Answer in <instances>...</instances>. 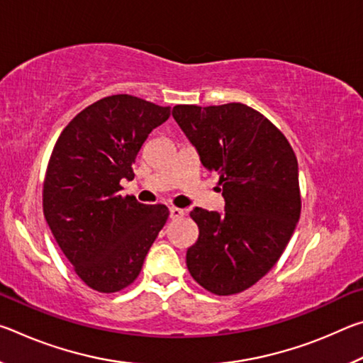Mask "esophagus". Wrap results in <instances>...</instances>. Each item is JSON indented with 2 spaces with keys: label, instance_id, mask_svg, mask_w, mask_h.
Segmentation results:
<instances>
[{
  "label": "esophagus",
  "instance_id": "34e87169",
  "mask_svg": "<svg viewBox=\"0 0 363 363\" xmlns=\"http://www.w3.org/2000/svg\"><path fill=\"white\" fill-rule=\"evenodd\" d=\"M182 216H184V210H179V208H174V206L169 208V218L171 219H179Z\"/></svg>",
  "mask_w": 363,
  "mask_h": 363
}]
</instances>
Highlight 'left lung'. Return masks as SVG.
Wrapping results in <instances>:
<instances>
[{
    "instance_id": "obj_1",
    "label": "left lung",
    "mask_w": 363,
    "mask_h": 363,
    "mask_svg": "<svg viewBox=\"0 0 363 363\" xmlns=\"http://www.w3.org/2000/svg\"><path fill=\"white\" fill-rule=\"evenodd\" d=\"M173 118L219 176L225 201L223 213L190 211L199 240L187 250V269L208 291L240 293L275 266L298 224L296 155L266 116L240 102L176 106Z\"/></svg>"
}]
</instances>
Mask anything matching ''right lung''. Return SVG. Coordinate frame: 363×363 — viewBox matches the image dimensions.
I'll return each mask as SVG.
<instances>
[{
  "mask_svg": "<svg viewBox=\"0 0 363 363\" xmlns=\"http://www.w3.org/2000/svg\"><path fill=\"white\" fill-rule=\"evenodd\" d=\"M169 107L115 94L91 104L60 133L49 160L43 210L78 277L101 293L131 285L169 216L164 205L123 196L120 181Z\"/></svg>",
  "mask_w": 363,
  "mask_h": 363,
  "instance_id": "obj_1",
  "label": "right lung"
}]
</instances>
